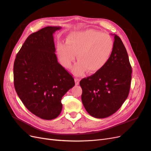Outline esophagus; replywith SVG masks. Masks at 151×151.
Wrapping results in <instances>:
<instances>
[{"mask_svg":"<svg viewBox=\"0 0 151 151\" xmlns=\"http://www.w3.org/2000/svg\"><path fill=\"white\" fill-rule=\"evenodd\" d=\"M79 81H80V79H79V78H76V79H75V83H76V85H79Z\"/></svg>","mask_w":151,"mask_h":151,"instance_id":"obj_1","label":"esophagus"}]
</instances>
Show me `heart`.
Listing matches in <instances>:
<instances>
[{
	"mask_svg": "<svg viewBox=\"0 0 151 151\" xmlns=\"http://www.w3.org/2000/svg\"><path fill=\"white\" fill-rule=\"evenodd\" d=\"M110 36L98 31L89 29L69 35L67 43H59L57 53L63 67H71L77 54L78 60L72 69L76 76H81L88 70L96 73L106 65L113 49Z\"/></svg>",
	"mask_w": 151,
	"mask_h": 151,
	"instance_id": "obj_1",
	"label": "heart"
}]
</instances>
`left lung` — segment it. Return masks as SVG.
I'll use <instances>...</instances> for the list:
<instances>
[{"instance_id":"1","label":"left lung","mask_w":151,"mask_h":151,"mask_svg":"<svg viewBox=\"0 0 151 151\" xmlns=\"http://www.w3.org/2000/svg\"><path fill=\"white\" fill-rule=\"evenodd\" d=\"M113 52L101 70L80 81L82 102L90 115L97 118L111 116L129 96L132 67L126 48L114 34Z\"/></svg>"}]
</instances>
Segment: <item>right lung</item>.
<instances>
[{"mask_svg":"<svg viewBox=\"0 0 151 151\" xmlns=\"http://www.w3.org/2000/svg\"><path fill=\"white\" fill-rule=\"evenodd\" d=\"M59 26H47L31 34L14 63V84L26 108L44 120L61 113V100L75 85L72 76L57 61L53 33Z\"/></svg>","mask_w":151,"mask_h":151,"instance_id":"right-lung-1","label":"right lung"}]
</instances>
